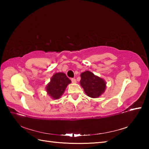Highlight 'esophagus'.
Masks as SVG:
<instances>
[{
  "instance_id": "obj_1",
  "label": "esophagus",
  "mask_w": 149,
  "mask_h": 149,
  "mask_svg": "<svg viewBox=\"0 0 149 149\" xmlns=\"http://www.w3.org/2000/svg\"><path fill=\"white\" fill-rule=\"evenodd\" d=\"M72 82L73 83V84H75V83H76V79H75V78H72Z\"/></svg>"
}]
</instances>
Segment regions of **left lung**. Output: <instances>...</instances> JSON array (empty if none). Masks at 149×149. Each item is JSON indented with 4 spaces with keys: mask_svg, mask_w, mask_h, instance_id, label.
I'll list each match as a JSON object with an SVG mask.
<instances>
[{
    "mask_svg": "<svg viewBox=\"0 0 149 149\" xmlns=\"http://www.w3.org/2000/svg\"><path fill=\"white\" fill-rule=\"evenodd\" d=\"M80 75V85L88 97L98 98L104 93L107 83L102 78L88 70L82 72Z\"/></svg>",
    "mask_w": 149,
    "mask_h": 149,
    "instance_id": "8db88e82",
    "label": "left lung"
}]
</instances>
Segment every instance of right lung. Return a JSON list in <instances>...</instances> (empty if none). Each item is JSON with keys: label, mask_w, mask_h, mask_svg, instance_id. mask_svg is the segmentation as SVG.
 Segmentation results:
<instances>
[{"label": "right lung", "mask_w": 149, "mask_h": 149, "mask_svg": "<svg viewBox=\"0 0 149 149\" xmlns=\"http://www.w3.org/2000/svg\"><path fill=\"white\" fill-rule=\"evenodd\" d=\"M71 80L64 73L58 72L52 75L50 82L47 85L46 91L52 99L57 100L64 94L68 85L71 84Z\"/></svg>", "instance_id": "obj_1"}]
</instances>
